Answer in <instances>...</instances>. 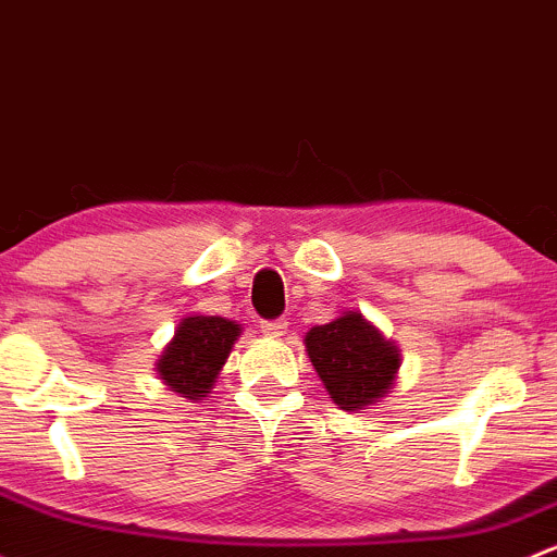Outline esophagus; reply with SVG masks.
I'll return each mask as SVG.
<instances>
[{
	"mask_svg": "<svg viewBox=\"0 0 557 557\" xmlns=\"http://www.w3.org/2000/svg\"><path fill=\"white\" fill-rule=\"evenodd\" d=\"M261 331L267 336H283L288 331V320L285 318H274V320H261Z\"/></svg>",
	"mask_w": 557,
	"mask_h": 557,
	"instance_id": "obj_1",
	"label": "esophagus"
}]
</instances>
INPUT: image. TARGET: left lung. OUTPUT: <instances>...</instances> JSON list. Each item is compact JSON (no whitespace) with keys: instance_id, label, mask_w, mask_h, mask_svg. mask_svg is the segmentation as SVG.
<instances>
[{"instance_id":"1","label":"left lung","mask_w":557,"mask_h":557,"mask_svg":"<svg viewBox=\"0 0 557 557\" xmlns=\"http://www.w3.org/2000/svg\"><path fill=\"white\" fill-rule=\"evenodd\" d=\"M304 342L327 395L344 411H357L384 397L400 368L397 349L357 312L312 327Z\"/></svg>"}]
</instances>
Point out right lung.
Returning <instances> with one entry per match:
<instances>
[{
	"label": "right lung",
	"mask_w": 557,
	"mask_h": 557,
	"mask_svg": "<svg viewBox=\"0 0 557 557\" xmlns=\"http://www.w3.org/2000/svg\"><path fill=\"white\" fill-rule=\"evenodd\" d=\"M237 336L239 327L224 318H186L157 362L162 382L189 400H200L213 386Z\"/></svg>",
	"instance_id": "add662e5"
}]
</instances>
